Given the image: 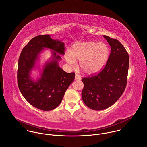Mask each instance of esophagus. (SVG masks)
Masks as SVG:
<instances>
[{
	"label": "esophagus",
	"instance_id": "34e87169",
	"mask_svg": "<svg viewBox=\"0 0 147 147\" xmlns=\"http://www.w3.org/2000/svg\"><path fill=\"white\" fill-rule=\"evenodd\" d=\"M75 80H81V77L80 76V75H79L78 74H76Z\"/></svg>",
	"mask_w": 147,
	"mask_h": 147
}]
</instances>
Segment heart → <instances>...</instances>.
I'll list each match as a JSON object with an SVG mask.
<instances>
[{
  "mask_svg": "<svg viewBox=\"0 0 147 147\" xmlns=\"http://www.w3.org/2000/svg\"><path fill=\"white\" fill-rule=\"evenodd\" d=\"M109 54L110 49L107 44L90 41L73 45L70 52L66 53V59L71 65L76 64V60H79V65L82 71L91 74L103 66Z\"/></svg>",
  "mask_w": 147,
  "mask_h": 147,
  "instance_id": "1",
  "label": "heart"
}]
</instances>
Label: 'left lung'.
Segmentation results:
<instances>
[{"mask_svg": "<svg viewBox=\"0 0 147 147\" xmlns=\"http://www.w3.org/2000/svg\"><path fill=\"white\" fill-rule=\"evenodd\" d=\"M111 47L105 67L97 74L82 78L83 102L95 111L105 109L121 96L127 85L129 66V54L120 42L103 35Z\"/></svg>", "mask_w": 147, "mask_h": 147, "instance_id": "1", "label": "left lung"}]
</instances>
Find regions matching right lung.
<instances>
[{"instance_id": "add662e5", "label": "right lung", "mask_w": 147, "mask_h": 147, "mask_svg": "<svg viewBox=\"0 0 147 147\" xmlns=\"http://www.w3.org/2000/svg\"><path fill=\"white\" fill-rule=\"evenodd\" d=\"M44 48L53 50V58L47 62L41 77L36 81L30 77L38 55ZM65 44L49 35H38L23 48L18 59L17 82L24 98L32 106L42 111H51L59 105L68 87L74 81L75 73H67L59 66L65 54Z\"/></svg>"}]
</instances>
